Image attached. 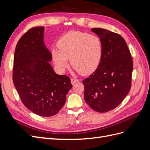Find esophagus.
Here are the masks:
<instances>
[{"instance_id": "1", "label": "esophagus", "mask_w": 150, "mask_h": 150, "mask_svg": "<svg viewBox=\"0 0 150 150\" xmlns=\"http://www.w3.org/2000/svg\"><path fill=\"white\" fill-rule=\"evenodd\" d=\"M71 83H72V84H75L76 83H77V82H79V80L78 79H75V78H71Z\"/></svg>"}]
</instances>
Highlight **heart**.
<instances>
[{
    "label": "heart",
    "instance_id": "1",
    "mask_svg": "<svg viewBox=\"0 0 150 150\" xmlns=\"http://www.w3.org/2000/svg\"><path fill=\"white\" fill-rule=\"evenodd\" d=\"M59 49L51 51L56 67L64 70L69 66V59L72 67L83 74H89L100 64L103 43L97 35L79 31H71L60 38L57 42Z\"/></svg>",
    "mask_w": 150,
    "mask_h": 150
}]
</instances>
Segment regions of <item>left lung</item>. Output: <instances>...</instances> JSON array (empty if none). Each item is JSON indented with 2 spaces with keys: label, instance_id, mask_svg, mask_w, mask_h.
I'll return each instance as SVG.
<instances>
[{
  "label": "left lung",
  "instance_id": "obj_1",
  "mask_svg": "<svg viewBox=\"0 0 150 150\" xmlns=\"http://www.w3.org/2000/svg\"><path fill=\"white\" fill-rule=\"evenodd\" d=\"M91 30L101 39L103 52L96 70L83 81L84 99L93 110L106 112L120 105L128 94L133 63L122 36L101 28Z\"/></svg>",
  "mask_w": 150,
  "mask_h": 150
}]
</instances>
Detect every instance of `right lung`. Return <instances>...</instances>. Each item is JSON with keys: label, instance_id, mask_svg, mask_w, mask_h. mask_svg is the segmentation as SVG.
Wrapping results in <instances>:
<instances>
[{"label": "right lung", "instance_id": "add662e5", "mask_svg": "<svg viewBox=\"0 0 150 150\" xmlns=\"http://www.w3.org/2000/svg\"><path fill=\"white\" fill-rule=\"evenodd\" d=\"M44 27H34L18 41L13 58V84L21 101L39 116L55 115L72 88L66 75H58L49 61L52 54L44 44Z\"/></svg>", "mask_w": 150, "mask_h": 150}]
</instances>
